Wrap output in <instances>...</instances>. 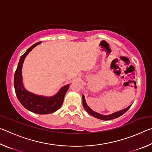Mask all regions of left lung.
<instances>
[{
  "label": "left lung",
  "instance_id": "obj_1",
  "mask_svg": "<svg viewBox=\"0 0 152 152\" xmlns=\"http://www.w3.org/2000/svg\"><path fill=\"white\" fill-rule=\"evenodd\" d=\"M82 103H83V107L85 110H86L87 112H88L90 115H92V116H93L94 117L97 118V119H102V120H104V121H107V120H111L113 119H115V118H118L120 116H121L122 115L124 114V113L127 111L128 109H129L132 106V104L130 105V106H129L128 107L126 108V109H124L123 110H121L119 111H117L116 113H113V114H110V115H101L100 114V113H98L94 111V110H92L91 108H90L88 105H87L86 101H85V97L83 94H82Z\"/></svg>",
  "mask_w": 152,
  "mask_h": 152
}]
</instances>
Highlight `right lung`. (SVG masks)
<instances>
[{
  "label": "right lung",
  "instance_id": "right-lung-1",
  "mask_svg": "<svg viewBox=\"0 0 152 152\" xmlns=\"http://www.w3.org/2000/svg\"><path fill=\"white\" fill-rule=\"evenodd\" d=\"M38 42L33 45L20 56L14 76V87L17 99L25 109L37 114H50L58 110L64 102V96L69 88V84L63 86L54 96L46 97L39 96L27 91L24 88L22 80V66L25 57L32 49L39 45Z\"/></svg>",
  "mask_w": 152,
  "mask_h": 152
}]
</instances>
